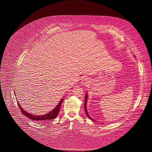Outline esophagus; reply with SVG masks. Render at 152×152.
Listing matches in <instances>:
<instances>
[{"label":"esophagus","mask_w":152,"mask_h":152,"mask_svg":"<svg viewBox=\"0 0 152 152\" xmlns=\"http://www.w3.org/2000/svg\"><path fill=\"white\" fill-rule=\"evenodd\" d=\"M81 84L83 85L87 86V85H88L89 84V81L88 79H87V78H84L83 80L81 81Z\"/></svg>","instance_id":"obj_1"}]
</instances>
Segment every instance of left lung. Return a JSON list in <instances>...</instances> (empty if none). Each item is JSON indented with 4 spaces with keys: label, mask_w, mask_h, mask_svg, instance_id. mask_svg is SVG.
<instances>
[{
    "label": "left lung",
    "mask_w": 152,
    "mask_h": 152,
    "mask_svg": "<svg viewBox=\"0 0 152 152\" xmlns=\"http://www.w3.org/2000/svg\"><path fill=\"white\" fill-rule=\"evenodd\" d=\"M88 97V95L86 94V99H85V102H84V109H85V112H86V115H87V116L90 118V119H92V118H91V117H90L89 116V115H88V112H87V106H86V105H87V98Z\"/></svg>",
    "instance_id": "obj_1"
}]
</instances>
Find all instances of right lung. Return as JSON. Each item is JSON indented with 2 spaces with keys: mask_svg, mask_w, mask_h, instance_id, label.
I'll return each mask as SVG.
<instances>
[{
  "mask_svg": "<svg viewBox=\"0 0 152 152\" xmlns=\"http://www.w3.org/2000/svg\"><path fill=\"white\" fill-rule=\"evenodd\" d=\"M64 99H61V100L59 102V103L57 105V106L53 109V110H52L50 112H49L48 113L46 114V115H44L42 116H36V115H32L29 114V113L27 112L26 111H25L23 109H22L20 105V104H19V102H18V107L20 109L21 112L22 113L26 116L27 117L29 118L30 119L32 120H39V121H50L52 119H54L56 117V116H58V113L59 112L60 107L61 105L62 102L63 101Z\"/></svg>",
  "mask_w": 152,
  "mask_h": 152,
  "instance_id": "obj_1",
  "label": "right lung"
}]
</instances>
